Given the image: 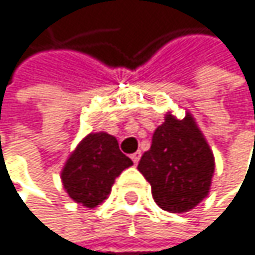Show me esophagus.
<instances>
[{"mask_svg": "<svg viewBox=\"0 0 255 255\" xmlns=\"http://www.w3.org/2000/svg\"><path fill=\"white\" fill-rule=\"evenodd\" d=\"M140 156H142V154H140V151H136V153H133V154H131V160L134 162V165H137V162L140 160Z\"/></svg>", "mask_w": 255, "mask_h": 255, "instance_id": "esophagus-1", "label": "esophagus"}]
</instances>
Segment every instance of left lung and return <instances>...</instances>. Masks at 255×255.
Here are the masks:
<instances>
[{
    "label": "left lung",
    "mask_w": 255,
    "mask_h": 255,
    "mask_svg": "<svg viewBox=\"0 0 255 255\" xmlns=\"http://www.w3.org/2000/svg\"><path fill=\"white\" fill-rule=\"evenodd\" d=\"M214 168L213 150L190 112L183 119L165 115L137 165L154 202L168 213H188L208 197Z\"/></svg>",
    "instance_id": "obj_1"
}]
</instances>
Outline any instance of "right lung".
I'll list each match as a JSON object with an SVG mask.
<instances>
[{"label":"right lung","instance_id":"1","mask_svg":"<svg viewBox=\"0 0 255 255\" xmlns=\"http://www.w3.org/2000/svg\"><path fill=\"white\" fill-rule=\"evenodd\" d=\"M131 165L115 136L105 131L89 133L62 166V187L73 202L95 208L109 197L116 177Z\"/></svg>","mask_w":255,"mask_h":255}]
</instances>
